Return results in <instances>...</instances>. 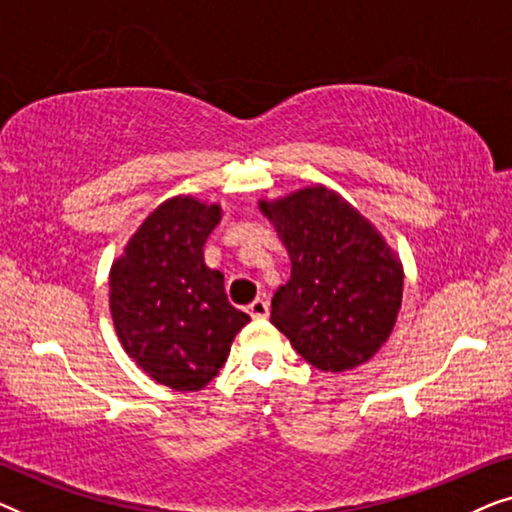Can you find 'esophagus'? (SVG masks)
<instances>
[{"mask_svg":"<svg viewBox=\"0 0 512 512\" xmlns=\"http://www.w3.org/2000/svg\"><path fill=\"white\" fill-rule=\"evenodd\" d=\"M247 312H249L254 319H265V317H268V312H270L268 300H265V298H256L254 303H251V305L247 307Z\"/></svg>","mask_w":512,"mask_h":512,"instance_id":"1","label":"esophagus"}]
</instances>
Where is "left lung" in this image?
Listing matches in <instances>:
<instances>
[{"label": "left lung", "mask_w": 512, "mask_h": 512, "mask_svg": "<svg viewBox=\"0 0 512 512\" xmlns=\"http://www.w3.org/2000/svg\"><path fill=\"white\" fill-rule=\"evenodd\" d=\"M258 209L291 258L270 321L324 373L352 370L380 352L403 298V265L377 228L331 188L314 184Z\"/></svg>", "instance_id": "1"}]
</instances>
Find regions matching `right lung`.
<instances>
[{
    "label": "right lung",
    "mask_w": 512,
    "mask_h": 512,
    "mask_svg": "<svg viewBox=\"0 0 512 512\" xmlns=\"http://www.w3.org/2000/svg\"><path fill=\"white\" fill-rule=\"evenodd\" d=\"M219 221L216 202L174 195L146 216L109 272V310L125 354L174 391L212 382L249 324L202 256Z\"/></svg>",
    "instance_id": "1"
}]
</instances>
